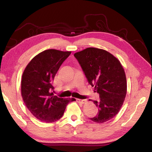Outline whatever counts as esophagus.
Here are the masks:
<instances>
[{
    "label": "esophagus",
    "instance_id": "esophagus-1",
    "mask_svg": "<svg viewBox=\"0 0 152 152\" xmlns=\"http://www.w3.org/2000/svg\"><path fill=\"white\" fill-rule=\"evenodd\" d=\"M77 102H78L79 103H81V104H84L86 103L87 101L86 99H77Z\"/></svg>",
    "mask_w": 152,
    "mask_h": 152
}]
</instances>
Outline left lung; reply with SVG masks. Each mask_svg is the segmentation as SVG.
<instances>
[{
	"label": "left lung",
	"instance_id": "1",
	"mask_svg": "<svg viewBox=\"0 0 152 152\" xmlns=\"http://www.w3.org/2000/svg\"><path fill=\"white\" fill-rule=\"evenodd\" d=\"M88 83L99 94L93 102L99 113L90 119L102 123L113 119L121 108L127 94V80L120 61L104 50L88 48L74 53Z\"/></svg>",
	"mask_w": 152,
	"mask_h": 152
}]
</instances>
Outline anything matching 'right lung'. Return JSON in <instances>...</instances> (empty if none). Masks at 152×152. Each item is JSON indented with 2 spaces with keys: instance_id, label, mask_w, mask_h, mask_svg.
<instances>
[{
  "instance_id": "1",
  "label": "right lung",
  "mask_w": 152,
  "mask_h": 152,
  "mask_svg": "<svg viewBox=\"0 0 152 152\" xmlns=\"http://www.w3.org/2000/svg\"><path fill=\"white\" fill-rule=\"evenodd\" d=\"M71 51L48 50L35 56L22 76L21 95L32 115L41 121L53 123L63 116L69 102L75 99H63L53 94V80Z\"/></svg>"
}]
</instances>
